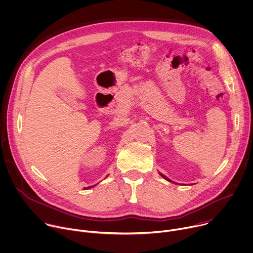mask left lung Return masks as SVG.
<instances>
[{
    "label": "left lung",
    "mask_w": 253,
    "mask_h": 253,
    "mask_svg": "<svg viewBox=\"0 0 253 253\" xmlns=\"http://www.w3.org/2000/svg\"><path fill=\"white\" fill-rule=\"evenodd\" d=\"M161 175H162V176H163V177H164V178H165V179H167V180H169V181H170V182H171V180H170V179H169V178H168V177H167V176H166V175H164V174H162V173H161Z\"/></svg>",
    "instance_id": "1"
}]
</instances>
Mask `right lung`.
Returning <instances> with one entry per match:
<instances>
[{"mask_svg": "<svg viewBox=\"0 0 253 253\" xmlns=\"http://www.w3.org/2000/svg\"><path fill=\"white\" fill-rule=\"evenodd\" d=\"M92 186H93V185H92ZM92 186H87L86 188H90V187H92Z\"/></svg>", "mask_w": 253, "mask_h": 253, "instance_id": "1", "label": "right lung"}]
</instances>
